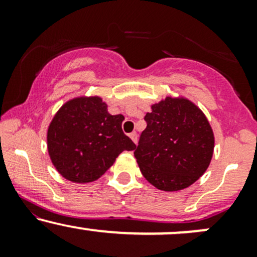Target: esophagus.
<instances>
[{"mask_svg": "<svg viewBox=\"0 0 257 257\" xmlns=\"http://www.w3.org/2000/svg\"><path fill=\"white\" fill-rule=\"evenodd\" d=\"M129 137H131V139L133 141H134L135 144L138 143V134H137V132H133V133H131V134H129Z\"/></svg>", "mask_w": 257, "mask_h": 257, "instance_id": "esophagus-1", "label": "esophagus"}]
</instances>
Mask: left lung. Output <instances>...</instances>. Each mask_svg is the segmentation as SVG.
<instances>
[{
    "label": "left lung",
    "instance_id": "8db88e82",
    "mask_svg": "<svg viewBox=\"0 0 257 257\" xmlns=\"http://www.w3.org/2000/svg\"><path fill=\"white\" fill-rule=\"evenodd\" d=\"M151 108L134 151L139 168L158 190H184L210 164L213 129L204 113L187 99L167 96Z\"/></svg>",
    "mask_w": 257,
    "mask_h": 257
}]
</instances>
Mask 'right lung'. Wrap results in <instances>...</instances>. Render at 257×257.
<instances>
[{
  "instance_id": "obj_1",
  "label": "right lung",
  "mask_w": 257,
  "mask_h": 257,
  "mask_svg": "<svg viewBox=\"0 0 257 257\" xmlns=\"http://www.w3.org/2000/svg\"><path fill=\"white\" fill-rule=\"evenodd\" d=\"M122 114L112 116L99 96L67 101L49 124L47 144L52 163L65 179L77 184L98 180L119 153L137 145L122 131Z\"/></svg>"
}]
</instances>
